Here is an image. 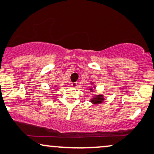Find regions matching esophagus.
<instances>
[{
  "label": "esophagus",
  "instance_id": "esophagus-1",
  "mask_svg": "<svg viewBox=\"0 0 154 154\" xmlns=\"http://www.w3.org/2000/svg\"><path fill=\"white\" fill-rule=\"evenodd\" d=\"M71 86H72L73 88H76L77 86V82H72V84H71Z\"/></svg>",
  "mask_w": 154,
  "mask_h": 154
}]
</instances>
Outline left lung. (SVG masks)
Segmentation results:
<instances>
[{
  "instance_id": "left-lung-1",
  "label": "left lung",
  "mask_w": 154,
  "mask_h": 154,
  "mask_svg": "<svg viewBox=\"0 0 154 154\" xmlns=\"http://www.w3.org/2000/svg\"><path fill=\"white\" fill-rule=\"evenodd\" d=\"M91 84H93V82L91 83ZM94 88H96V87H95V86H94ZM89 90H90L91 92L94 91V88H91ZM104 100H105V98H104L103 95L100 94V95H96V96H94V97H93V98L91 99L90 102H91V103H92L93 104H95V105H98V104L103 103Z\"/></svg>"
}]
</instances>
